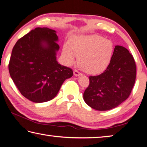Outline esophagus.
<instances>
[{"label":"esophagus","mask_w":147,"mask_h":147,"mask_svg":"<svg viewBox=\"0 0 147 147\" xmlns=\"http://www.w3.org/2000/svg\"><path fill=\"white\" fill-rule=\"evenodd\" d=\"M73 73H74V75L75 76H80L82 74V73H80V72H79L78 71H77V70H74V72H73Z\"/></svg>","instance_id":"34e87169"}]
</instances>
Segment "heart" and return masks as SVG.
<instances>
[{
	"mask_svg": "<svg viewBox=\"0 0 147 147\" xmlns=\"http://www.w3.org/2000/svg\"><path fill=\"white\" fill-rule=\"evenodd\" d=\"M113 50L110 40L93 34L76 37L71 42V48L66 45L64 46L62 53L68 64H73L76 55L83 70L90 74H97L108 67Z\"/></svg>",
	"mask_w": 147,
	"mask_h": 147,
	"instance_id": "1",
	"label": "heart"
}]
</instances>
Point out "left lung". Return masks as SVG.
I'll use <instances>...</instances> for the list:
<instances>
[{"label":"left lung","instance_id":"8db88e82","mask_svg":"<svg viewBox=\"0 0 147 147\" xmlns=\"http://www.w3.org/2000/svg\"><path fill=\"white\" fill-rule=\"evenodd\" d=\"M136 66L129 50L115 46L110 64L98 76H89L83 99L94 110H111L127 99L134 85Z\"/></svg>","mask_w":147,"mask_h":147}]
</instances>
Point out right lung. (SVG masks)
<instances>
[{
	"label": "right lung",
	"mask_w": 147,
	"mask_h": 147,
	"mask_svg": "<svg viewBox=\"0 0 147 147\" xmlns=\"http://www.w3.org/2000/svg\"><path fill=\"white\" fill-rule=\"evenodd\" d=\"M58 36L47 27H37L20 38L14 46L9 71L23 96L34 102L50 100L62 83L72 77L73 70L57 60Z\"/></svg>",
	"instance_id": "1"
}]
</instances>
